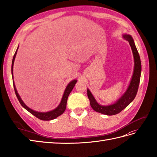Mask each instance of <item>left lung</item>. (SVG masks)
Listing matches in <instances>:
<instances>
[{
  "mask_svg": "<svg viewBox=\"0 0 157 157\" xmlns=\"http://www.w3.org/2000/svg\"><path fill=\"white\" fill-rule=\"evenodd\" d=\"M123 38L128 41L130 44L132 54H133L135 63L133 74H132L130 84L128 85L126 91L113 104L109 105H101L96 101L90 90L87 89V96L90 99L92 109L98 113L104 115H113L120 113L133 101L138 91L140 74H141V62H140V56L131 36L129 34H124Z\"/></svg>",
  "mask_w": 157,
  "mask_h": 157,
  "instance_id": "obj_1",
  "label": "left lung"
}]
</instances>
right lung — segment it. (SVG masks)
Returning <instances> with one entry per match:
<instances>
[{"label":"right lung","instance_id":"add662e5","mask_svg":"<svg viewBox=\"0 0 157 157\" xmlns=\"http://www.w3.org/2000/svg\"><path fill=\"white\" fill-rule=\"evenodd\" d=\"M18 49V47L17 48V50L16 51L15 54L13 56V62H12V67H11V71H12V76L13 78V66H14V59H15V57L16 55L17 54V50ZM76 82H77V80L74 79L72 80L71 82H70L68 85L67 86L65 91H64V93L63 95V97L62 99V101L60 102V103L59 104V105L54 109V110L48 111V112H38V111H34L30 108H29L27 105H26V104L23 102V101L22 100V99L20 97L19 94H18L17 90L16 89V87L14 85V83L13 81V86H14V89L15 91V94L16 95L18 99V101L21 103V105L26 109L28 111H29L31 114H33V115H34L35 117H36L37 118H38L39 119H41L43 121H50V120H52L54 119L56 117H58V116L61 115L64 111L66 110V104H67V98L69 96L70 92L71 91V90H73L74 87L75 86Z\"/></svg>","mask_w":157,"mask_h":157}]
</instances>
